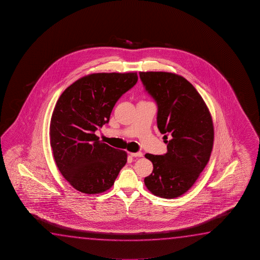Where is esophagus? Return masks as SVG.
Listing matches in <instances>:
<instances>
[{"label": "esophagus", "instance_id": "obj_1", "mask_svg": "<svg viewBox=\"0 0 260 260\" xmlns=\"http://www.w3.org/2000/svg\"><path fill=\"white\" fill-rule=\"evenodd\" d=\"M130 155H131V156H134V157H141V156H143V153H142V152L130 153Z\"/></svg>", "mask_w": 260, "mask_h": 260}]
</instances>
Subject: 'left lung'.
I'll list each match as a JSON object with an SVG mask.
<instances>
[{
    "label": "left lung",
    "mask_w": 260,
    "mask_h": 260,
    "mask_svg": "<svg viewBox=\"0 0 260 260\" xmlns=\"http://www.w3.org/2000/svg\"><path fill=\"white\" fill-rule=\"evenodd\" d=\"M139 75L156 102L157 127L168 144L167 154H145L154 169L145 185L159 198H178L193 186L209 161L214 144L212 116L202 96L183 76L168 72Z\"/></svg>",
    "instance_id": "left-lung-1"
}]
</instances>
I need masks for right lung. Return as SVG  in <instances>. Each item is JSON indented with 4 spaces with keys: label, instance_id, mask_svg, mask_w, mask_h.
<instances>
[{
    "label": "right lung",
    "instance_id": "right-lung-1",
    "mask_svg": "<svg viewBox=\"0 0 260 260\" xmlns=\"http://www.w3.org/2000/svg\"><path fill=\"white\" fill-rule=\"evenodd\" d=\"M137 73H98L75 81L59 97L50 123V144L62 176L84 194L114 185L127 154L94 134L109 122L115 103L137 84Z\"/></svg>",
    "mask_w": 260,
    "mask_h": 260
}]
</instances>
